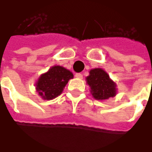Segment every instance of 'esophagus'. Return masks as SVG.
Wrapping results in <instances>:
<instances>
[{"instance_id": "1", "label": "esophagus", "mask_w": 152, "mask_h": 152, "mask_svg": "<svg viewBox=\"0 0 152 152\" xmlns=\"http://www.w3.org/2000/svg\"><path fill=\"white\" fill-rule=\"evenodd\" d=\"M75 76H76V78H79V79H82L83 78V75L81 73H76Z\"/></svg>"}]
</instances>
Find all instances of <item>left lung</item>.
I'll list each match as a JSON object with an SVG mask.
<instances>
[{
  "mask_svg": "<svg viewBox=\"0 0 152 152\" xmlns=\"http://www.w3.org/2000/svg\"><path fill=\"white\" fill-rule=\"evenodd\" d=\"M86 80L91 87L92 96L96 100H106L115 95V84L102 69L91 70L90 76L86 77Z\"/></svg>",
  "mask_w": 152,
  "mask_h": 152,
  "instance_id": "1",
  "label": "left lung"
}]
</instances>
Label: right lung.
Here are the masks:
<instances>
[{
  "label": "right lung",
  "instance_id": "obj_1",
  "mask_svg": "<svg viewBox=\"0 0 152 152\" xmlns=\"http://www.w3.org/2000/svg\"><path fill=\"white\" fill-rule=\"evenodd\" d=\"M73 78V74L66 68L55 66L41 75L37 82L38 94L45 100H51L62 92L68 80Z\"/></svg>",
  "mask_w": 152,
  "mask_h": 152
}]
</instances>
